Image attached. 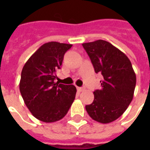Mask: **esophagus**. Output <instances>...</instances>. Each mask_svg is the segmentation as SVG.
<instances>
[{
	"label": "esophagus",
	"instance_id": "esophagus-1",
	"mask_svg": "<svg viewBox=\"0 0 150 150\" xmlns=\"http://www.w3.org/2000/svg\"><path fill=\"white\" fill-rule=\"evenodd\" d=\"M83 90H84V89L82 88V87H77V91L79 92V93H81V92L83 91Z\"/></svg>",
	"mask_w": 150,
	"mask_h": 150
}]
</instances>
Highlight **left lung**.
Returning a JSON list of instances; mask_svg holds the SVG:
<instances>
[{
	"label": "left lung",
	"instance_id": "8db88e82",
	"mask_svg": "<svg viewBox=\"0 0 150 150\" xmlns=\"http://www.w3.org/2000/svg\"><path fill=\"white\" fill-rule=\"evenodd\" d=\"M96 73L103 75L100 89L86 110L92 119L107 124L124 114L134 96L136 75L128 57L107 41L98 40L82 43Z\"/></svg>",
	"mask_w": 150,
	"mask_h": 150
}]
</instances>
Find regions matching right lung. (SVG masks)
<instances>
[{"mask_svg": "<svg viewBox=\"0 0 150 150\" xmlns=\"http://www.w3.org/2000/svg\"><path fill=\"white\" fill-rule=\"evenodd\" d=\"M71 44L49 42L36 50L25 64L19 89L25 103L36 118L46 123L60 121L75 98L73 85L55 82L64 55Z\"/></svg>", "mask_w": 150, "mask_h": 150, "instance_id": "add662e5", "label": "right lung"}]
</instances>
